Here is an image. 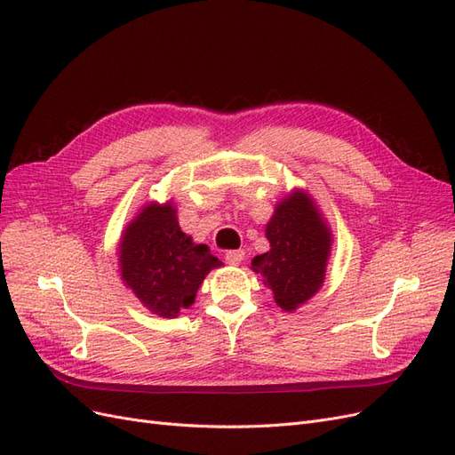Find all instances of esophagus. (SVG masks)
<instances>
[{"label":"esophagus","instance_id":"1","mask_svg":"<svg viewBox=\"0 0 455 455\" xmlns=\"http://www.w3.org/2000/svg\"><path fill=\"white\" fill-rule=\"evenodd\" d=\"M244 259V251H228L226 252V261L229 266H237Z\"/></svg>","mask_w":455,"mask_h":455}]
</instances>
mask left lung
<instances>
[{
    "mask_svg": "<svg viewBox=\"0 0 455 455\" xmlns=\"http://www.w3.org/2000/svg\"><path fill=\"white\" fill-rule=\"evenodd\" d=\"M271 249L252 259L277 306L294 311L319 292L332 246V233L306 191H294L275 206L266 226Z\"/></svg>",
    "mask_w": 455,
    "mask_h": 455,
    "instance_id": "8db88e82",
    "label": "left lung"
}]
</instances>
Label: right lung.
Segmentation results:
<instances>
[{
  "label": "right lung",
  "instance_id": "right-lung-1",
  "mask_svg": "<svg viewBox=\"0 0 455 455\" xmlns=\"http://www.w3.org/2000/svg\"><path fill=\"white\" fill-rule=\"evenodd\" d=\"M119 266L123 283L146 309L174 319L194 304L201 283L222 261L180 229L172 203H151L123 231Z\"/></svg>",
  "mask_w": 455,
  "mask_h": 455
}]
</instances>
